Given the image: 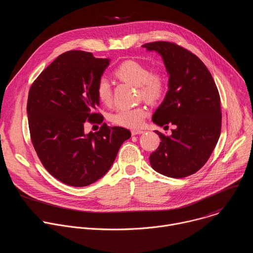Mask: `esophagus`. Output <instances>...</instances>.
Instances as JSON below:
<instances>
[{"label":"esophagus","mask_w":253,"mask_h":253,"mask_svg":"<svg viewBox=\"0 0 253 253\" xmlns=\"http://www.w3.org/2000/svg\"><path fill=\"white\" fill-rule=\"evenodd\" d=\"M144 133V131L143 130H140V129H133L132 131H131V134H132V136H135V135H140V134H143Z\"/></svg>","instance_id":"esophagus-1"}]
</instances>
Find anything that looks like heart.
<instances>
[{
    "label": "heart",
    "instance_id": "b5f03b06",
    "mask_svg": "<svg viewBox=\"0 0 253 253\" xmlns=\"http://www.w3.org/2000/svg\"><path fill=\"white\" fill-rule=\"evenodd\" d=\"M115 75L128 83L136 85L140 95L149 102H156L166 90V77L161 71H151L141 62L125 60L116 69ZM96 95L103 104H109L112 99V89L107 78L101 77L96 84ZM149 111L146 106L122 108L110 116V121L126 128H139L144 123Z\"/></svg>",
    "mask_w": 253,
    "mask_h": 253
}]
</instances>
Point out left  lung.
<instances>
[{"instance_id": "left-lung-1", "label": "left lung", "mask_w": 253, "mask_h": 253, "mask_svg": "<svg viewBox=\"0 0 253 253\" xmlns=\"http://www.w3.org/2000/svg\"><path fill=\"white\" fill-rule=\"evenodd\" d=\"M142 46L162 56L169 75V90L152 120L159 126H176L171 136L156 131L162 141L150 155V164L164 176L188 177L207 163L220 135L217 87L204 62L188 49L169 42Z\"/></svg>"}]
</instances>
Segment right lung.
Returning a JSON list of instances; mask_svg holds the SVG:
<instances>
[{
    "instance_id": "add662e5",
    "label": "right lung",
    "mask_w": 253,
    "mask_h": 253,
    "mask_svg": "<svg viewBox=\"0 0 253 253\" xmlns=\"http://www.w3.org/2000/svg\"><path fill=\"white\" fill-rule=\"evenodd\" d=\"M109 58L69 50L57 56L34 81L27 112L31 139L46 171L61 183L85 187L111 168L124 141L123 127L102 124L99 131L84 133V122L103 121L96 84Z\"/></svg>"
}]
</instances>
